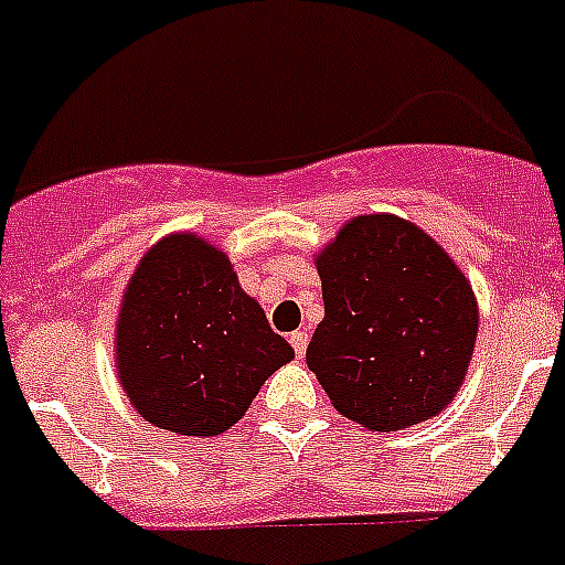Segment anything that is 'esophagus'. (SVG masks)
Returning a JSON list of instances; mask_svg holds the SVG:
<instances>
[{
    "mask_svg": "<svg viewBox=\"0 0 565 565\" xmlns=\"http://www.w3.org/2000/svg\"><path fill=\"white\" fill-rule=\"evenodd\" d=\"M290 344H292V350H296V355H298V359H305V353H307V344H310V335H307L305 330H296V333L290 335Z\"/></svg>",
    "mask_w": 565,
    "mask_h": 565,
    "instance_id": "34e87169",
    "label": "esophagus"
}]
</instances>
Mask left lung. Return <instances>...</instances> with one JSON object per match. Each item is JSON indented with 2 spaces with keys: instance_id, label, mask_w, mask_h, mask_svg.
Masks as SVG:
<instances>
[{
  "instance_id": "1",
  "label": "left lung",
  "mask_w": 565,
  "mask_h": 565,
  "mask_svg": "<svg viewBox=\"0 0 565 565\" xmlns=\"http://www.w3.org/2000/svg\"><path fill=\"white\" fill-rule=\"evenodd\" d=\"M324 321L307 364L339 414L371 430L430 419L454 399L477 341L471 284L419 226L350 221L316 260Z\"/></svg>"
}]
</instances>
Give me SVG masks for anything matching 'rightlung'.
I'll use <instances>...</instances> for the list:
<instances>
[{
    "mask_svg": "<svg viewBox=\"0 0 565 565\" xmlns=\"http://www.w3.org/2000/svg\"><path fill=\"white\" fill-rule=\"evenodd\" d=\"M292 348L238 287L224 253L169 235L135 269L117 321V367L154 428L215 436L246 414Z\"/></svg>",
    "mask_w": 565,
    "mask_h": 565,
    "instance_id": "1",
    "label": "right lung"
}]
</instances>
